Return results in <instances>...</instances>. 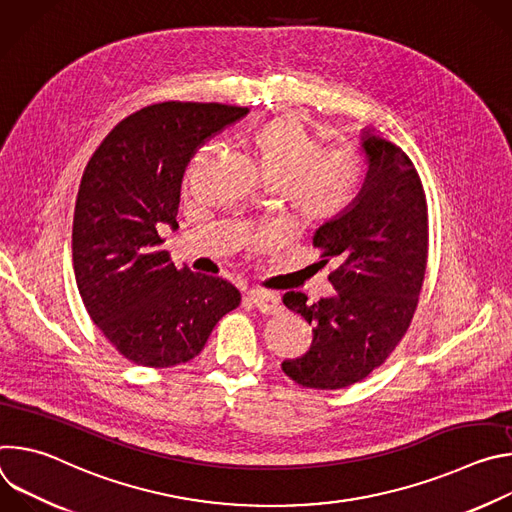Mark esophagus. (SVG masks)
<instances>
[{"instance_id":"34e87169","label":"esophagus","mask_w":512,"mask_h":512,"mask_svg":"<svg viewBox=\"0 0 512 512\" xmlns=\"http://www.w3.org/2000/svg\"><path fill=\"white\" fill-rule=\"evenodd\" d=\"M249 302L263 314H277L281 312V302L271 291H263V289H251L247 291Z\"/></svg>"}]
</instances>
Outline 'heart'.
Instances as JSON below:
<instances>
[{
  "mask_svg": "<svg viewBox=\"0 0 512 512\" xmlns=\"http://www.w3.org/2000/svg\"><path fill=\"white\" fill-rule=\"evenodd\" d=\"M261 178L281 188L308 227H328L344 218L360 198L362 168L344 156L324 154L322 143L300 117H279L253 137Z\"/></svg>",
  "mask_w": 512,
  "mask_h": 512,
  "instance_id": "b5f03b06",
  "label": "heart"
}]
</instances>
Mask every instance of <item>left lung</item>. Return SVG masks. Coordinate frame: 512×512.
I'll use <instances>...</instances> for the list:
<instances>
[{"instance_id":"8db88e82","label":"left lung","mask_w":512,"mask_h":512,"mask_svg":"<svg viewBox=\"0 0 512 512\" xmlns=\"http://www.w3.org/2000/svg\"><path fill=\"white\" fill-rule=\"evenodd\" d=\"M369 172L354 208L338 223L320 227L314 247L322 265L336 261L328 275L334 298L308 302L302 291H287L285 308L312 324L310 350L283 360V373L308 389H344L391 356L411 326L427 267V200L421 178L399 145L360 135Z\"/></svg>"}]
</instances>
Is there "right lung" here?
Instances as JSON below:
<instances>
[{"mask_svg": "<svg viewBox=\"0 0 512 512\" xmlns=\"http://www.w3.org/2000/svg\"><path fill=\"white\" fill-rule=\"evenodd\" d=\"M247 113L221 103L143 107L109 131L85 168L72 221L79 294L103 336L141 367L192 360L216 322L241 304L227 279L176 267L160 229L178 227L194 152Z\"/></svg>", "mask_w": 512, "mask_h": 512, "instance_id": "1", "label": "right lung"}]
</instances>
